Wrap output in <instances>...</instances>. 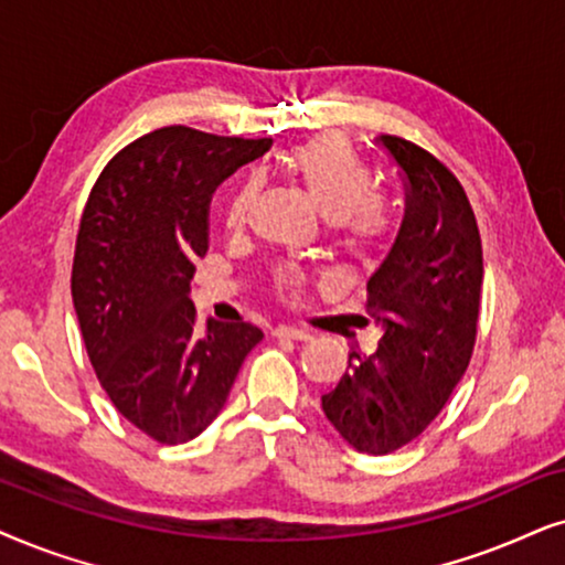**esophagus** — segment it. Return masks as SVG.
I'll return each mask as SVG.
<instances>
[{
  "label": "esophagus",
  "instance_id": "obj_1",
  "mask_svg": "<svg viewBox=\"0 0 565 565\" xmlns=\"http://www.w3.org/2000/svg\"><path fill=\"white\" fill-rule=\"evenodd\" d=\"M276 335L281 338H295V341H310V330H302V328H295V326H278L276 328Z\"/></svg>",
  "mask_w": 565,
  "mask_h": 565
}]
</instances>
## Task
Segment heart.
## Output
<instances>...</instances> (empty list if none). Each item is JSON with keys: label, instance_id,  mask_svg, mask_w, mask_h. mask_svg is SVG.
I'll return each mask as SVG.
<instances>
[{"label": "heart", "instance_id": "b5f03b06", "mask_svg": "<svg viewBox=\"0 0 565 565\" xmlns=\"http://www.w3.org/2000/svg\"><path fill=\"white\" fill-rule=\"evenodd\" d=\"M289 168L302 180L305 191L310 193L320 214L335 224L351 250L372 253L382 243L390 227L387 209L377 199V183L372 172L364 168L349 141L338 134L315 137L291 152ZM255 191H258V180L247 178L230 195L227 209H224V220L230 227H239L245 222ZM281 287H299L297 270H287L281 276Z\"/></svg>", "mask_w": 565, "mask_h": 565}]
</instances>
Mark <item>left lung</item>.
<instances>
[{
    "instance_id": "left-lung-1",
    "label": "left lung",
    "mask_w": 565,
    "mask_h": 565,
    "mask_svg": "<svg viewBox=\"0 0 565 565\" xmlns=\"http://www.w3.org/2000/svg\"><path fill=\"white\" fill-rule=\"evenodd\" d=\"M405 180V220L366 281L377 353H349L322 413L353 449L390 455L439 416L468 370L480 310L483 250L460 180L401 137H380Z\"/></svg>"
}]
</instances>
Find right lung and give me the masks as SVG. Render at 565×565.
<instances>
[{
    "mask_svg": "<svg viewBox=\"0 0 565 565\" xmlns=\"http://www.w3.org/2000/svg\"><path fill=\"white\" fill-rule=\"evenodd\" d=\"M270 139L164 126L120 149L79 222L72 299L97 380L124 418L160 445H183L220 416L247 353L250 322L195 330L191 278L206 255L216 185L268 152Z\"/></svg>",
    "mask_w": 565,
    "mask_h": 565,
    "instance_id": "add662e5",
    "label": "right lung"
}]
</instances>
